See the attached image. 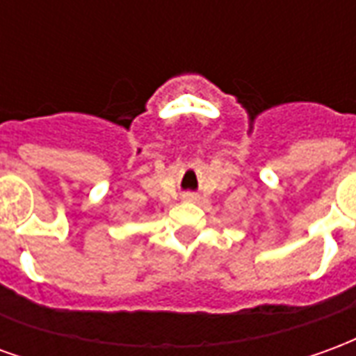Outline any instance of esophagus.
I'll return each mask as SVG.
<instances>
[{"label":"esophagus","instance_id":"1","mask_svg":"<svg viewBox=\"0 0 356 356\" xmlns=\"http://www.w3.org/2000/svg\"><path fill=\"white\" fill-rule=\"evenodd\" d=\"M183 198H185V200H196L198 196H196L194 193H185V194H183Z\"/></svg>","mask_w":356,"mask_h":356}]
</instances>
